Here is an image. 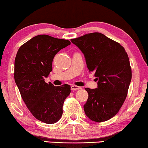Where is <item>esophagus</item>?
<instances>
[{"instance_id": "1", "label": "esophagus", "mask_w": 148, "mask_h": 148, "mask_svg": "<svg viewBox=\"0 0 148 148\" xmlns=\"http://www.w3.org/2000/svg\"><path fill=\"white\" fill-rule=\"evenodd\" d=\"M80 89H82L81 87H79V86H75V85H72L71 86V90H80Z\"/></svg>"}]
</instances>
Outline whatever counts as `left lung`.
<instances>
[{
    "label": "left lung",
    "mask_w": 148,
    "mask_h": 148,
    "mask_svg": "<svg viewBox=\"0 0 148 148\" xmlns=\"http://www.w3.org/2000/svg\"><path fill=\"white\" fill-rule=\"evenodd\" d=\"M71 41L84 54L87 67L98 81L97 88H86L88 98L85 113L95 122L108 121L126 99L132 76L128 55L120 44L98 32Z\"/></svg>",
    "instance_id": "8db88e82"
}]
</instances>
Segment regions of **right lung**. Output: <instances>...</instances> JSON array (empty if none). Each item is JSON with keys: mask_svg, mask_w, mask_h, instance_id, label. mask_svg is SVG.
<instances>
[{"mask_svg": "<svg viewBox=\"0 0 148 148\" xmlns=\"http://www.w3.org/2000/svg\"><path fill=\"white\" fill-rule=\"evenodd\" d=\"M70 44L67 40L38 35L23 44L16 55L14 77L22 99L33 116L47 124L61 118L71 87L48 84L44 79L52 71L55 54Z\"/></svg>", "mask_w": 148, "mask_h": 148, "instance_id": "right-lung-1", "label": "right lung"}]
</instances>
